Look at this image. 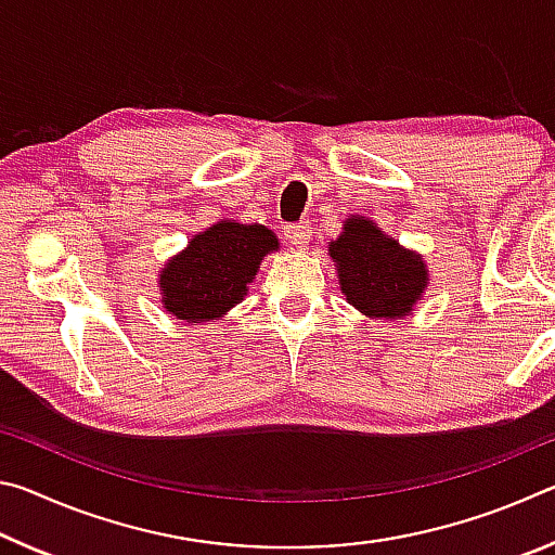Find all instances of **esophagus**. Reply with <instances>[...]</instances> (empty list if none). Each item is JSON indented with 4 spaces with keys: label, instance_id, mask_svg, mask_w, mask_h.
<instances>
[{
    "label": "esophagus",
    "instance_id": "obj_1",
    "mask_svg": "<svg viewBox=\"0 0 555 555\" xmlns=\"http://www.w3.org/2000/svg\"><path fill=\"white\" fill-rule=\"evenodd\" d=\"M284 234H286V240L294 244L296 249H306L308 242H311V228H308L306 222L288 224V228L284 230Z\"/></svg>",
    "mask_w": 555,
    "mask_h": 555
}]
</instances>
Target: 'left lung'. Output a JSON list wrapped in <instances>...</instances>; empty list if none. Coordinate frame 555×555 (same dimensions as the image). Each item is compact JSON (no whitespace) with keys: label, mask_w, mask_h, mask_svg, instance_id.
Here are the masks:
<instances>
[{"label":"left lung","mask_w":555,"mask_h":555,"mask_svg":"<svg viewBox=\"0 0 555 555\" xmlns=\"http://www.w3.org/2000/svg\"><path fill=\"white\" fill-rule=\"evenodd\" d=\"M327 255L347 304L374 321L411 315L430 284L424 257L401 247L364 215H347L343 232L327 242Z\"/></svg>","instance_id":"obj_1"}]
</instances>
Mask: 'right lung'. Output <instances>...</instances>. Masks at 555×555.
Returning <instances> with one entry per match:
<instances>
[{
  "label": "right lung",
  "mask_w": 555,
  "mask_h": 555,
  "mask_svg": "<svg viewBox=\"0 0 555 555\" xmlns=\"http://www.w3.org/2000/svg\"><path fill=\"white\" fill-rule=\"evenodd\" d=\"M271 251H279V240L264 224L215 222L158 271L162 306L188 325L222 321L247 296Z\"/></svg>",
  "instance_id": "obj_1"
}]
</instances>
